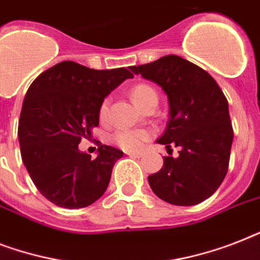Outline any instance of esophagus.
Returning <instances> with one entry per match:
<instances>
[{"instance_id": "34e87169", "label": "esophagus", "mask_w": 260, "mask_h": 260, "mask_svg": "<svg viewBox=\"0 0 260 260\" xmlns=\"http://www.w3.org/2000/svg\"><path fill=\"white\" fill-rule=\"evenodd\" d=\"M126 155H129V156H132V158H140L142 156V152H139V151H128V152H125Z\"/></svg>"}]
</instances>
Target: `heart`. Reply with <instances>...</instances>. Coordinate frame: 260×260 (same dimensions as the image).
<instances>
[{
  "label": "heart",
  "mask_w": 260,
  "mask_h": 260,
  "mask_svg": "<svg viewBox=\"0 0 260 260\" xmlns=\"http://www.w3.org/2000/svg\"><path fill=\"white\" fill-rule=\"evenodd\" d=\"M155 90L148 85H136L131 90V97L134 100V102L138 106L143 108L148 100L152 95H155ZM108 109H109V101L104 100L100 106V118L105 120L108 116ZM150 139V132H147L144 129H120L114 135V140L118 146L124 148V150H138Z\"/></svg>",
  "instance_id": "1"
}]
</instances>
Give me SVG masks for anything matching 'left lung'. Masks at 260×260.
Wrapping results in <instances>:
<instances>
[{"label":"left lung","instance_id":"obj_1","mask_svg":"<svg viewBox=\"0 0 260 260\" xmlns=\"http://www.w3.org/2000/svg\"><path fill=\"white\" fill-rule=\"evenodd\" d=\"M129 69L166 93L170 117L156 143L167 151L179 148L177 158L165 156L162 169L148 177L151 189L173 205L205 201L228 171L234 129L225 95L205 70L177 55Z\"/></svg>","mask_w":260,"mask_h":260}]
</instances>
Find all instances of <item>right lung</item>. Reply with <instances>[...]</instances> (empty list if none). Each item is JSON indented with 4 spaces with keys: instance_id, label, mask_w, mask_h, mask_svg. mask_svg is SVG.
<instances>
[{
    "instance_id": "obj_1",
    "label": "right lung",
    "mask_w": 260,
    "mask_h": 260,
    "mask_svg": "<svg viewBox=\"0 0 260 260\" xmlns=\"http://www.w3.org/2000/svg\"><path fill=\"white\" fill-rule=\"evenodd\" d=\"M120 67L94 70L66 60L35 79L25 94L18 121L21 158L38 190L67 209L91 205L109 185L122 151L100 144L97 158L79 151L100 122V106L125 79Z\"/></svg>"
}]
</instances>
